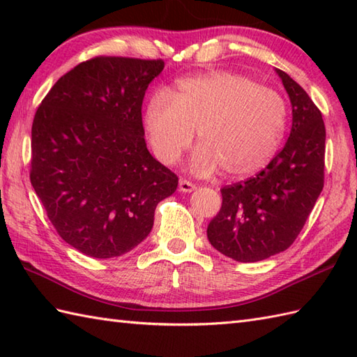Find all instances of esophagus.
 I'll return each mask as SVG.
<instances>
[{
  "mask_svg": "<svg viewBox=\"0 0 357 357\" xmlns=\"http://www.w3.org/2000/svg\"><path fill=\"white\" fill-rule=\"evenodd\" d=\"M195 188H196V185L192 184L190 181H187V179H181V181H179V190H181V192L190 193V192L195 190Z\"/></svg>",
  "mask_w": 357,
  "mask_h": 357,
  "instance_id": "34e87169",
  "label": "esophagus"
}]
</instances>
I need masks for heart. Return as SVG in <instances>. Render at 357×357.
Listing matches in <instances>:
<instances>
[{"instance_id": "obj_1", "label": "heart", "mask_w": 357, "mask_h": 357, "mask_svg": "<svg viewBox=\"0 0 357 357\" xmlns=\"http://www.w3.org/2000/svg\"><path fill=\"white\" fill-rule=\"evenodd\" d=\"M146 130L158 159L176 162L192 146L195 130L202 146L193 158L199 173L221 167L230 178L259 173L276 158L287 132L288 110L282 95L257 86L244 75L215 70L151 98Z\"/></svg>"}]
</instances>
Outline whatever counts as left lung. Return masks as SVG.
Returning a JSON list of instances; mask_svg holds the SVG:
<instances>
[{
	"label": "left lung",
	"instance_id": "obj_1",
	"mask_svg": "<svg viewBox=\"0 0 357 357\" xmlns=\"http://www.w3.org/2000/svg\"><path fill=\"white\" fill-rule=\"evenodd\" d=\"M276 73L290 96V136L256 176L221 188L222 207L207 227L210 244L238 262L267 259L290 247L324 188L322 113L298 82Z\"/></svg>",
	"mask_w": 357,
	"mask_h": 357
}]
</instances>
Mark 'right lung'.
I'll return each instance as SVG.
<instances>
[{
    "instance_id": "obj_1",
    "label": "right lung",
    "mask_w": 357,
    "mask_h": 357,
    "mask_svg": "<svg viewBox=\"0 0 357 357\" xmlns=\"http://www.w3.org/2000/svg\"><path fill=\"white\" fill-rule=\"evenodd\" d=\"M162 59L96 56L59 78L32 124L30 183L59 236L98 259L149 236L178 176L150 155L142 100Z\"/></svg>"
}]
</instances>
